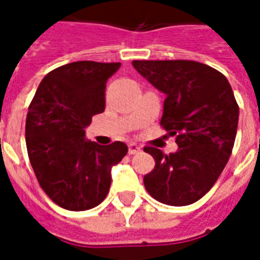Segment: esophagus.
Wrapping results in <instances>:
<instances>
[{
	"mask_svg": "<svg viewBox=\"0 0 260 260\" xmlns=\"http://www.w3.org/2000/svg\"><path fill=\"white\" fill-rule=\"evenodd\" d=\"M142 150V147L139 145H136V143H129L128 145V153L129 154H136V153H139Z\"/></svg>",
	"mask_w": 260,
	"mask_h": 260,
	"instance_id": "esophagus-1",
	"label": "esophagus"
}]
</instances>
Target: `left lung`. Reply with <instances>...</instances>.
Wrapping results in <instances>:
<instances>
[{
  "mask_svg": "<svg viewBox=\"0 0 260 260\" xmlns=\"http://www.w3.org/2000/svg\"><path fill=\"white\" fill-rule=\"evenodd\" d=\"M135 69L166 93L160 125L175 136L178 150H143L154 169L143 177L156 201L186 206L212 189L234 147L240 107L229 80L217 69L186 59L132 61Z\"/></svg>",
  "mask_w": 260,
  "mask_h": 260,
  "instance_id": "obj_1",
  "label": "left lung"
}]
</instances>
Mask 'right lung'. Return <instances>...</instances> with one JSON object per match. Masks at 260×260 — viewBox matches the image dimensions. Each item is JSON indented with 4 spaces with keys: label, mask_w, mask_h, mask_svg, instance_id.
Here are the masks:
<instances>
[{
    "label": "right lung",
    "mask_w": 260,
    "mask_h": 260,
    "mask_svg": "<svg viewBox=\"0 0 260 260\" xmlns=\"http://www.w3.org/2000/svg\"><path fill=\"white\" fill-rule=\"evenodd\" d=\"M119 62L76 61L48 72L29 106L26 147L42 189L72 212L100 205L111 185V167L128 153L124 142L86 141L91 117L106 108V83Z\"/></svg>",
    "instance_id": "1"
}]
</instances>
